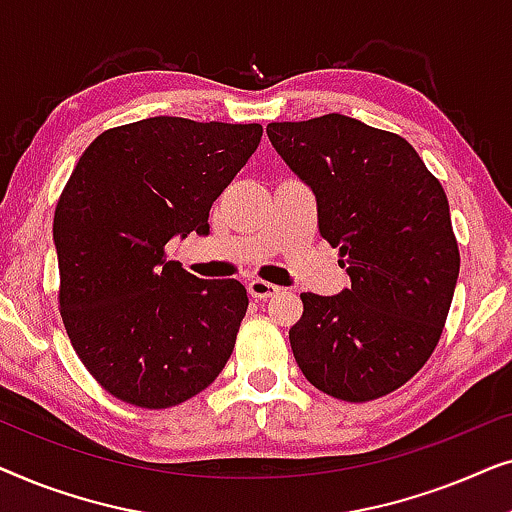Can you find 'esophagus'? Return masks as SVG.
I'll use <instances>...</instances> for the list:
<instances>
[{
    "label": "esophagus",
    "instance_id": "1",
    "mask_svg": "<svg viewBox=\"0 0 512 512\" xmlns=\"http://www.w3.org/2000/svg\"><path fill=\"white\" fill-rule=\"evenodd\" d=\"M247 289H249L251 298H272V296H277L279 291H282L277 284L265 282V279H251Z\"/></svg>",
    "mask_w": 512,
    "mask_h": 512
}]
</instances>
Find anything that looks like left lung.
<instances>
[{
	"label": "left lung",
	"instance_id": "1",
	"mask_svg": "<svg viewBox=\"0 0 512 512\" xmlns=\"http://www.w3.org/2000/svg\"><path fill=\"white\" fill-rule=\"evenodd\" d=\"M265 132L312 188L319 233L352 279L338 296L300 293L289 331L298 368L340 401L387 396L429 361L452 305L459 247L443 186L403 137L356 118Z\"/></svg>",
	"mask_w": 512,
	"mask_h": 512
}]
</instances>
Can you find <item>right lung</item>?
Wrapping results in <instances>:
<instances>
[{"label": "right lung", "instance_id": "1", "mask_svg": "<svg viewBox=\"0 0 512 512\" xmlns=\"http://www.w3.org/2000/svg\"><path fill=\"white\" fill-rule=\"evenodd\" d=\"M258 123L156 116L83 151L53 219L60 314L111 396L163 410L207 389L247 314L237 279H198L165 244L209 233V209L258 149Z\"/></svg>", "mask_w": 512, "mask_h": 512}]
</instances>
